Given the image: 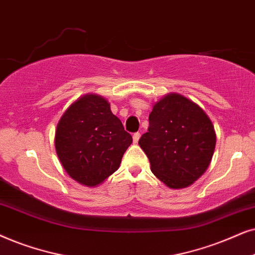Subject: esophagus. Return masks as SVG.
Segmentation results:
<instances>
[{
  "label": "esophagus",
  "instance_id": "1",
  "mask_svg": "<svg viewBox=\"0 0 255 255\" xmlns=\"http://www.w3.org/2000/svg\"><path fill=\"white\" fill-rule=\"evenodd\" d=\"M140 137H141V134H140V133H135V134L133 135V141H134V143H137L138 140H140Z\"/></svg>",
  "mask_w": 255,
  "mask_h": 255
}]
</instances>
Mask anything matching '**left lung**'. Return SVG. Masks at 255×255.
Wrapping results in <instances>:
<instances>
[{"label": "left lung", "instance_id": "1", "mask_svg": "<svg viewBox=\"0 0 255 255\" xmlns=\"http://www.w3.org/2000/svg\"><path fill=\"white\" fill-rule=\"evenodd\" d=\"M216 138L203 108L182 94L168 93L152 106L148 131L138 144L159 181L170 189H184L208 170Z\"/></svg>", "mask_w": 255, "mask_h": 255}]
</instances>
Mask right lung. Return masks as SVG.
<instances>
[{
    "label": "right lung",
    "instance_id": "add662e5",
    "mask_svg": "<svg viewBox=\"0 0 255 255\" xmlns=\"http://www.w3.org/2000/svg\"><path fill=\"white\" fill-rule=\"evenodd\" d=\"M133 137L104 97L87 93L67 107L54 134V147L71 178L94 188L120 167Z\"/></svg>",
    "mask_w": 255,
    "mask_h": 255
}]
</instances>
